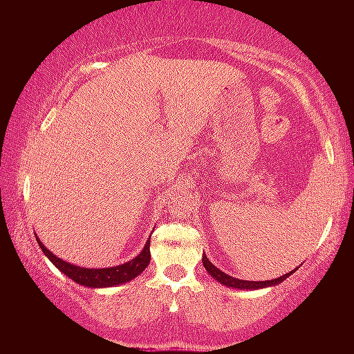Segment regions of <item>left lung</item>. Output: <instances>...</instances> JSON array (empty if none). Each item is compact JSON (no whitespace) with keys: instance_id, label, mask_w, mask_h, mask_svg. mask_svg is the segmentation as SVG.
<instances>
[{"instance_id":"left-lung-1","label":"left lung","mask_w":354,"mask_h":354,"mask_svg":"<svg viewBox=\"0 0 354 354\" xmlns=\"http://www.w3.org/2000/svg\"><path fill=\"white\" fill-rule=\"evenodd\" d=\"M203 266H205V269L207 272L211 274V277H214L217 282H221L222 285H225V287H230V288H241V290H258V288H264V287H274V285H277L280 282H283L285 279L290 277L295 270H290L288 274L285 275H280L277 279H272V280H259V282H254V280H240V279H235L232 277V275L222 272L221 269H217L214 264L211 263L209 259L206 258V254H203Z\"/></svg>"}]
</instances>
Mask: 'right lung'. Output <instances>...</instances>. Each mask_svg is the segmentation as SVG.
Instances as JSON below:
<instances>
[{
  "label": "right lung",
  "instance_id": "obj_1",
  "mask_svg": "<svg viewBox=\"0 0 354 354\" xmlns=\"http://www.w3.org/2000/svg\"><path fill=\"white\" fill-rule=\"evenodd\" d=\"M37 241L46 258L50 259L62 274H66L67 277L72 279L79 285H84V287H90V288L114 287V285L130 282V280H133L137 275H140L145 269H147V266L149 264V259H151V254H149V240H148L147 245H145V248L142 250V253L135 256L133 259L127 261V263L114 266V268L88 269V268H80V266L71 264L64 259L57 258L56 254H53L51 251L48 250L40 240H38V236H37Z\"/></svg>",
  "mask_w": 354,
  "mask_h": 354
}]
</instances>
